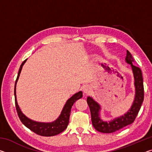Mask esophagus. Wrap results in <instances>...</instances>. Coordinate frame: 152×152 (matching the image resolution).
Segmentation results:
<instances>
[{
  "label": "esophagus",
  "mask_w": 152,
  "mask_h": 152,
  "mask_svg": "<svg viewBox=\"0 0 152 152\" xmlns=\"http://www.w3.org/2000/svg\"><path fill=\"white\" fill-rule=\"evenodd\" d=\"M83 92L84 95H88L91 92V89L89 86H86L83 90Z\"/></svg>",
  "instance_id": "obj_1"
}]
</instances>
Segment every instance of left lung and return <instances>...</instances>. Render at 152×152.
<instances>
[{"mask_svg":"<svg viewBox=\"0 0 152 152\" xmlns=\"http://www.w3.org/2000/svg\"><path fill=\"white\" fill-rule=\"evenodd\" d=\"M125 60L128 64H131L132 66L133 72L134 74L135 86V100L131 109L126 114L111 121H103L99 117V110L101 109L100 105L96 102H95L92 98H87V103L91 110L92 123L95 129L99 132L105 133H113L132 124L134 122L143 101L144 88L141 69L139 67L133 65V58L128 50L127 51V56H126Z\"/></svg>","mask_w":152,"mask_h":152,"instance_id":"8db88e82","label":"left lung"}]
</instances>
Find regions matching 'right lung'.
I'll use <instances>...</instances> for the list:
<instances>
[{
    "mask_svg": "<svg viewBox=\"0 0 152 152\" xmlns=\"http://www.w3.org/2000/svg\"><path fill=\"white\" fill-rule=\"evenodd\" d=\"M26 60H25L23 61V63L20 66L19 72H18V75L15 84V101L18 116H19L20 121L22 122L23 124L25 127L29 128L33 132L36 133V134L42 136H45V137H50V136L58 135L59 133L64 132V131L66 129V127H68L72 107L73 106L74 103L77 101V100L81 99L82 97V92L81 91L77 92L75 94H74L70 99H68V101H67L65 106H64L62 111L61 113L60 116L59 117L58 119L55 121L50 123H45L33 121L28 119L27 117L25 116L23 113H22V112L20 111V109H19V105L17 104L16 99L17 82L19 77L22 67L25 63Z\"/></svg>",
    "mask_w": 152,
    "mask_h": 152,
    "instance_id": "1",
    "label": "right lung"
}]
</instances>
